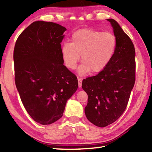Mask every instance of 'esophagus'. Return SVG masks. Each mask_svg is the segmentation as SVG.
Listing matches in <instances>:
<instances>
[{"mask_svg":"<svg viewBox=\"0 0 152 152\" xmlns=\"http://www.w3.org/2000/svg\"><path fill=\"white\" fill-rule=\"evenodd\" d=\"M78 86L80 88V87L82 86V78H78Z\"/></svg>","mask_w":152,"mask_h":152,"instance_id":"esophagus-1","label":"esophagus"}]
</instances>
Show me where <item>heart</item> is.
<instances>
[{
	"label": "heart",
	"instance_id": "obj_1",
	"mask_svg": "<svg viewBox=\"0 0 152 152\" xmlns=\"http://www.w3.org/2000/svg\"><path fill=\"white\" fill-rule=\"evenodd\" d=\"M117 47L115 36L110 32L94 29H82L74 32L71 43L61 48V54L67 68L74 70L81 60L80 74L101 72L110 63Z\"/></svg>",
	"mask_w": 152,
	"mask_h": 152
}]
</instances>
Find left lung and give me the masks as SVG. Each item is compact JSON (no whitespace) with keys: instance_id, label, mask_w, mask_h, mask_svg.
Returning a JSON list of instances; mask_svg holds the SVG:
<instances>
[{"instance_id":"left-lung-1","label":"left lung","mask_w":152,"mask_h":152,"mask_svg":"<svg viewBox=\"0 0 152 152\" xmlns=\"http://www.w3.org/2000/svg\"><path fill=\"white\" fill-rule=\"evenodd\" d=\"M117 39V47L110 63L96 76L82 81L88 94L84 109L92 124L104 127L119 119L124 113L135 82V50L129 37L116 20L109 19Z\"/></svg>"}]
</instances>
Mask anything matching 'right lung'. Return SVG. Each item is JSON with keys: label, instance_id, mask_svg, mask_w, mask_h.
<instances>
[{"label": "right lung", "instance_id": "right-lung-1", "mask_svg": "<svg viewBox=\"0 0 152 152\" xmlns=\"http://www.w3.org/2000/svg\"><path fill=\"white\" fill-rule=\"evenodd\" d=\"M66 30L55 23L38 20L15 43V84L27 112L42 125L63 116L67 101L78 86L75 74L63 64L61 42Z\"/></svg>", "mask_w": 152, "mask_h": 152}]
</instances>
